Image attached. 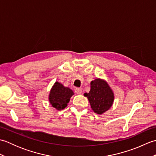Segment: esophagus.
<instances>
[{"mask_svg":"<svg viewBox=\"0 0 156 156\" xmlns=\"http://www.w3.org/2000/svg\"><path fill=\"white\" fill-rule=\"evenodd\" d=\"M82 90L81 88H76L75 89V92L77 94H82Z\"/></svg>","mask_w":156,"mask_h":156,"instance_id":"1","label":"esophagus"}]
</instances>
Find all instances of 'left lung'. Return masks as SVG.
Masks as SVG:
<instances>
[{
	"mask_svg": "<svg viewBox=\"0 0 156 156\" xmlns=\"http://www.w3.org/2000/svg\"><path fill=\"white\" fill-rule=\"evenodd\" d=\"M90 102L92 110L95 113L102 115L113 105L114 92L108 82L104 79L96 78L90 82V90L84 93Z\"/></svg>",
	"mask_w": 156,
	"mask_h": 156,
	"instance_id": "8db88e82",
	"label": "left lung"
}]
</instances>
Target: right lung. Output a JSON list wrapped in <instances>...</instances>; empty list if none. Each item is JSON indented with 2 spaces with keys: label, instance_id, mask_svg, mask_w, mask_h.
<instances>
[{
  "label": "right lung",
  "instance_id": "obj_1",
  "mask_svg": "<svg viewBox=\"0 0 156 156\" xmlns=\"http://www.w3.org/2000/svg\"><path fill=\"white\" fill-rule=\"evenodd\" d=\"M74 94V92L70 88L65 87L60 82L56 81L49 91V104L56 110H63L67 107L70 98Z\"/></svg>",
  "mask_w": 156,
  "mask_h": 156
}]
</instances>
